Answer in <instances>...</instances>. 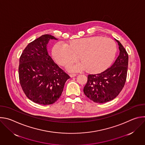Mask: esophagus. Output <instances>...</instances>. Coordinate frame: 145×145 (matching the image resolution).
<instances>
[{
  "label": "esophagus",
  "instance_id": "34e87169",
  "mask_svg": "<svg viewBox=\"0 0 145 145\" xmlns=\"http://www.w3.org/2000/svg\"><path fill=\"white\" fill-rule=\"evenodd\" d=\"M69 75H70V76H71V77H74V76H76L77 74H75V73H71Z\"/></svg>",
  "mask_w": 145,
  "mask_h": 145
}]
</instances>
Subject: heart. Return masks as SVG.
<instances>
[{"label": "heart", "instance_id": "obj_1", "mask_svg": "<svg viewBox=\"0 0 145 145\" xmlns=\"http://www.w3.org/2000/svg\"><path fill=\"white\" fill-rule=\"evenodd\" d=\"M116 53V45L108 38L91 37L75 39L68 44L60 42L53 48V56L57 63L67 66L78 58L82 63L70 65L69 71H78L85 67L92 72L106 69L112 63Z\"/></svg>", "mask_w": 145, "mask_h": 145}]
</instances>
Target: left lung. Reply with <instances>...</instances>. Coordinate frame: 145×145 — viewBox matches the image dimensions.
<instances>
[{
    "label": "left lung",
    "instance_id": "left-lung-1",
    "mask_svg": "<svg viewBox=\"0 0 145 145\" xmlns=\"http://www.w3.org/2000/svg\"><path fill=\"white\" fill-rule=\"evenodd\" d=\"M119 55L112 65L100 73L89 74L84 87V94L95 103H103L113 100L121 92L125 84L129 56L119 41Z\"/></svg>",
    "mask_w": 145,
    "mask_h": 145
}]
</instances>
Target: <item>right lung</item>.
Masks as SVG:
<instances>
[{
  "label": "right lung",
  "instance_id": "1",
  "mask_svg": "<svg viewBox=\"0 0 145 145\" xmlns=\"http://www.w3.org/2000/svg\"><path fill=\"white\" fill-rule=\"evenodd\" d=\"M50 39H57L49 34L35 39L27 45L19 58L20 86L30 100L42 105L55 103L71 77L49 55L46 46Z\"/></svg>",
  "mask_w": 145,
  "mask_h": 145
}]
</instances>
